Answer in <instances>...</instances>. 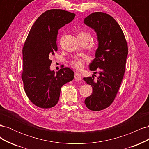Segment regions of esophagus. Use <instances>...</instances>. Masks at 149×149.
Masks as SVG:
<instances>
[{"mask_svg":"<svg viewBox=\"0 0 149 149\" xmlns=\"http://www.w3.org/2000/svg\"><path fill=\"white\" fill-rule=\"evenodd\" d=\"M74 79L76 80H81L82 79V77L81 74H79L78 72H76L75 74H74Z\"/></svg>","mask_w":149,"mask_h":149,"instance_id":"34e87169","label":"esophagus"}]
</instances>
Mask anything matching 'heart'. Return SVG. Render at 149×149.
<instances>
[{"mask_svg":"<svg viewBox=\"0 0 149 149\" xmlns=\"http://www.w3.org/2000/svg\"><path fill=\"white\" fill-rule=\"evenodd\" d=\"M78 35H88L89 36L88 33L81 32L79 33ZM86 60V59H83V58H76L74 59L71 62V65L73 66L74 68L77 70H82L84 66V63Z\"/></svg>","mask_w":149,"mask_h":149,"instance_id":"obj_1","label":"heart"}]
</instances>
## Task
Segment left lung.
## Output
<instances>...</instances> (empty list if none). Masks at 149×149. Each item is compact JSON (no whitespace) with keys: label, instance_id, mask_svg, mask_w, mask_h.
Wrapping results in <instances>:
<instances>
[{"label":"left lung","instance_id":"obj_1","mask_svg":"<svg viewBox=\"0 0 149 149\" xmlns=\"http://www.w3.org/2000/svg\"><path fill=\"white\" fill-rule=\"evenodd\" d=\"M84 23L94 30L98 47L89 70L100 76L84 78L93 88L91 96L85 99L89 109L98 111L109 107L119 91L125 70L128 47L120 26L113 17L104 12H94L84 19Z\"/></svg>","mask_w":149,"mask_h":149}]
</instances>
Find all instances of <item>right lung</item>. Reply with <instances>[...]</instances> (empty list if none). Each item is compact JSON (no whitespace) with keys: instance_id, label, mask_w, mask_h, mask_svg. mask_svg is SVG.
Here are the masks:
<instances>
[{"instance_id":"right-lung-1","label":"right lung","mask_w":149,"mask_h":149,"mask_svg":"<svg viewBox=\"0 0 149 149\" xmlns=\"http://www.w3.org/2000/svg\"><path fill=\"white\" fill-rule=\"evenodd\" d=\"M75 14L61 9L45 12L35 22L23 48L22 79L26 96L39 107L47 109L59 101L61 88L74 79L68 67L55 73L50 70L51 58L57 51L58 30L74 19Z\"/></svg>"}]
</instances>
